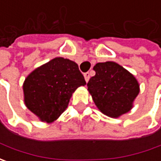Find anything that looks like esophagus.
<instances>
[{
    "mask_svg": "<svg viewBox=\"0 0 161 161\" xmlns=\"http://www.w3.org/2000/svg\"><path fill=\"white\" fill-rule=\"evenodd\" d=\"M84 78H85V80H86V82H88V81H89V80H90V72H85V73H84Z\"/></svg>",
    "mask_w": 161,
    "mask_h": 161,
    "instance_id": "1",
    "label": "esophagus"
}]
</instances>
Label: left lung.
Returning a JSON list of instances; mask_svg holds the SVG:
<instances>
[{"instance_id": "8db88e82", "label": "left lung", "mask_w": 161, "mask_h": 161, "mask_svg": "<svg viewBox=\"0 0 161 161\" xmlns=\"http://www.w3.org/2000/svg\"><path fill=\"white\" fill-rule=\"evenodd\" d=\"M93 70L87 86L97 108L113 118L129 112L140 92L135 77L114 62L98 63Z\"/></svg>"}]
</instances>
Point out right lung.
Listing matches in <instances>:
<instances>
[{
    "label": "right lung",
    "mask_w": 161,
    "mask_h": 161,
    "mask_svg": "<svg viewBox=\"0 0 161 161\" xmlns=\"http://www.w3.org/2000/svg\"><path fill=\"white\" fill-rule=\"evenodd\" d=\"M85 84L76 63L56 57L26 78L23 84L24 102L41 121L53 123L67 108L72 93Z\"/></svg>",
    "instance_id": "right-lung-1"
}]
</instances>
